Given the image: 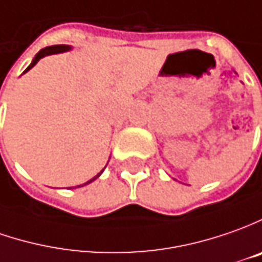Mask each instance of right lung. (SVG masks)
Wrapping results in <instances>:
<instances>
[{
  "mask_svg": "<svg viewBox=\"0 0 262 262\" xmlns=\"http://www.w3.org/2000/svg\"><path fill=\"white\" fill-rule=\"evenodd\" d=\"M71 49H72V46H69V45H55V46H48V48L41 49L40 52H37V55H36V56L33 58L32 63H30V65L27 67V69L24 71L23 74H26V72H27L29 69H32L33 67H34V65H36V63H37V62H39L41 58H45V56H49V55H56V53H63V52H68V50H71ZM103 171H104V169H101V171H100V172H98V174H97L94 178H91V180H88L86 183H84V184H81V185H77V187H84V185L90 184V183H93L94 180H97L98 177L103 174Z\"/></svg>",
  "mask_w": 262,
  "mask_h": 262,
  "instance_id": "right-lung-1",
  "label": "right lung"
}]
</instances>
